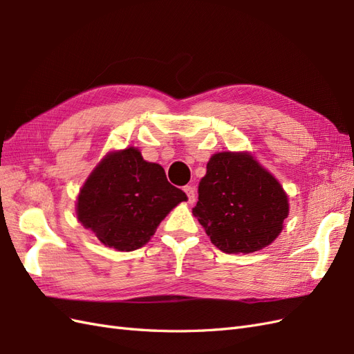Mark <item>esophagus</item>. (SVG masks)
Masks as SVG:
<instances>
[{
  "mask_svg": "<svg viewBox=\"0 0 354 354\" xmlns=\"http://www.w3.org/2000/svg\"><path fill=\"white\" fill-rule=\"evenodd\" d=\"M184 191H185V194L188 197V203L193 205L196 201V189L191 185H187V187H184Z\"/></svg>",
  "mask_w": 354,
  "mask_h": 354,
  "instance_id": "34e87169",
  "label": "esophagus"
}]
</instances>
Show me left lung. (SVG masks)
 Listing matches in <instances>:
<instances>
[{
	"instance_id": "8db88e82",
	"label": "left lung",
	"mask_w": 354,
	"mask_h": 354,
	"mask_svg": "<svg viewBox=\"0 0 354 354\" xmlns=\"http://www.w3.org/2000/svg\"><path fill=\"white\" fill-rule=\"evenodd\" d=\"M198 184L194 216L225 254H250L274 241L289 215L288 196L248 153L210 157Z\"/></svg>"
}]
</instances>
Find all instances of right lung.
<instances>
[{
	"label": "right lung",
	"instance_id": "obj_1",
	"mask_svg": "<svg viewBox=\"0 0 354 354\" xmlns=\"http://www.w3.org/2000/svg\"><path fill=\"white\" fill-rule=\"evenodd\" d=\"M187 200L165 169L130 147L109 153L80 189L77 216L100 243L130 252L142 248L169 212Z\"/></svg>",
	"mask_w": 354,
	"mask_h": 354
}]
</instances>
